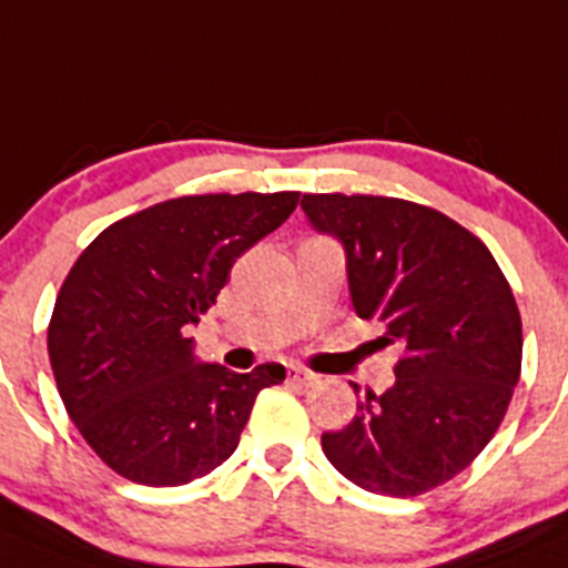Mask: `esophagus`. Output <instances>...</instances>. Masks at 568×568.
Returning <instances> with one entry per match:
<instances>
[{"instance_id":"esophagus-1","label":"esophagus","mask_w":568,"mask_h":568,"mask_svg":"<svg viewBox=\"0 0 568 568\" xmlns=\"http://www.w3.org/2000/svg\"><path fill=\"white\" fill-rule=\"evenodd\" d=\"M287 376H290V382H295V385H304V387H312L317 382V376L312 374V371L298 368V365H290Z\"/></svg>"}]
</instances>
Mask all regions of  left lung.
<instances>
[{
	"label": "left lung",
	"instance_id": "left-lung-1",
	"mask_svg": "<svg viewBox=\"0 0 568 568\" xmlns=\"http://www.w3.org/2000/svg\"><path fill=\"white\" fill-rule=\"evenodd\" d=\"M306 220L343 245L362 321L404 356L382 396L323 432L328 463L382 496L426 494L471 466L499 429L521 374V315L488 247L429 206L374 194H304Z\"/></svg>",
	"mask_w": 568,
	"mask_h": 568
}]
</instances>
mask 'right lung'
Segmentation results:
<instances>
[{
  "mask_svg": "<svg viewBox=\"0 0 568 568\" xmlns=\"http://www.w3.org/2000/svg\"><path fill=\"white\" fill-rule=\"evenodd\" d=\"M298 192L189 194L108 225L74 262L47 348L69 418L108 468L153 488L186 485L240 446L258 390L251 374L200 362L186 326L206 315L236 258L278 229Z\"/></svg>",
  "mask_w": 568,
  "mask_h": 568,
  "instance_id": "1",
  "label": "right lung"
}]
</instances>
